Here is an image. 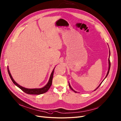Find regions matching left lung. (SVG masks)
Segmentation results:
<instances>
[{
    "mask_svg": "<svg viewBox=\"0 0 121 121\" xmlns=\"http://www.w3.org/2000/svg\"><path fill=\"white\" fill-rule=\"evenodd\" d=\"M109 56H110V51H109ZM108 64H109V67H108V73H107V75H106V77H105V78H104V79L103 80V81L102 82V83H101V84H100L99 85V86H98V87H97V88H96V89H95V90H94V91H96V90H97V88H98V87H99L101 85V84L102 83V82H103L104 81V79H105V78H106V77H107L108 76V73H109V70H110V60H109V58H108ZM69 87L70 88V89H71V90L72 91H74V92L76 93L77 92H76V91H74V90H73V88H72L71 87V86H70V84H69Z\"/></svg>",
    "mask_w": 121,
    "mask_h": 121,
    "instance_id": "8db88e82",
    "label": "left lung"
}]
</instances>
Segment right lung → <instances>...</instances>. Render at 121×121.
Listing matches in <instances>:
<instances>
[{"mask_svg": "<svg viewBox=\"0 0 121 121\" xmlns=\"http://www.w3.org/2000/svg\"><path fill=\"white\" fill-rule=\"evenodd\" d=\"M55 68H54L53 70H52V73L51 74L49 82L47 84V85L44 86L42 88H27L25 87H22V86H20L19 85H18L17 83H16L15 82L14 80H13V78L11 73L9 71V68L8 67V73H9V75L12 80V81H13V82L14 83V85H15L17 87H18L19 88L23 91L24 92H25L26 93H27L28 94H35V95H39V94H41L43 93H44L45 92H46L48 90H49V88H50L52 84V78H53V72H54V69Z\"/></svg>", "mask_w": 121, "mask_h": 121, "instance_id": "right-lung-1", "label": "right lung"}]
</instances>
